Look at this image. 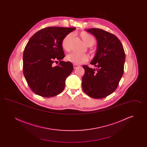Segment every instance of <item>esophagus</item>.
Here are the masks:
<instances>
[{
	"label": "esophagus",
	"mask_w": 147,
	"mask_h": 147,
	"mask_svg": "<svg viewBox=\"0 0 147 147\" xmlns=\"http://www.w3.org/2000/svg\"><path fill=\"white\" fill-rule=\"evenodd\" d=\"M78 66H79L78 65L76 64H73V67H74V68H76L77 67H78Z\"/></svg>",
	"instance_id": "esophagus-1"
}]
</instances>
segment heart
<instances>
[{
	"instance_id": "b5f03b06",
	"label": "heart",
	"mask_w": 147,
	"mask_h": 147,
	"mask_svg": "<svg viewBox=\"0 0 147 147\" xmlns=\"http://www.w3.org/2000/svg\"><path fill=\"white\" fill-rule=\"evenodd\" d=\"M73 35L71 34L67 35L62 41V46L65 51L70 49V41ZM81 37L83 41L87 46H92L95 43V38L92 35L87 32H82ZM67 59L68 61L76 64H80L88 61V56L86 54L80 53L77 52H73L67 56Z\"/></svg>"
}]
</instances>
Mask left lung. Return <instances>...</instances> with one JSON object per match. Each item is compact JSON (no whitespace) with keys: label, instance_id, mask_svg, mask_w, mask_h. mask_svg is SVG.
I'll use <instances>...</instances> for the list:
<instances>
[{"label":"left lung","instance_id":"1","mask_svg":"<svg viewBox=\"0 0 147 147\" xmlns=\"http://www.w3.org/2000/svg\"><path fill=\"white\" fill-rule=\"evenodd\" d=\"M86 31L97 40L96 53L90 62L97 68L83 66L85 74L82 78V88L91 98H105L116 89L123 76L125 51L115 35L100 28H89Z\"/></svg>","mask_w":147,"mask_h":147}]
</instances>
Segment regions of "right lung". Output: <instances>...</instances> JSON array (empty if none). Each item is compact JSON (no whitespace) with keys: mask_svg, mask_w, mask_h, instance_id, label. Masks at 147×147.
Wrapping results in <instances>:
<instances>
[{"mask_svg":"<svg viewBox=\"0 0 147 147\" xmlns=\"http://www.w3.org/2000/svg\"><path fill=\"white\" fill-rule=\"evenodd\" d=\"M75 28L48 27L37 31L28 42L23 53V73L29 87L42 97L63 91L65 80L73 70L65 57L62 41ZM60 61L57 66L54 63Z\"/></svg>","mask_w":147,"mask_h":147,"instance_id":"right-lung-1","label":"right lung"}]
</instances>
